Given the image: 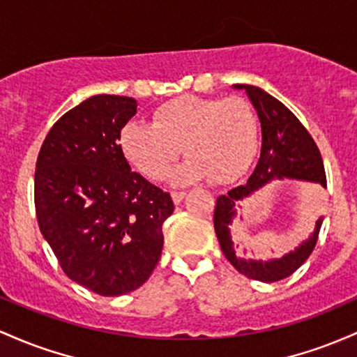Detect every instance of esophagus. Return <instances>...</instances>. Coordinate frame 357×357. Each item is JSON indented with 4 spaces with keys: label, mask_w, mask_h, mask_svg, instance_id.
I'll use <instances>...</instances> for the list:
<instances>
[{
    "label": "esophagus",
    "mask_w": 357,
    "mask_h": 357,
    "mask_svg": "<svg viewBox=\"0 0 357 357\" xmlns=\"http://www.w3.org/2000/svg\"><path fill=\"white\" fill-rule=\"evenodd\" d=\"M185 197V192H172V200H174V204H180Z\"/></svg>",
    "instance_id": "1"
}]
</instances>
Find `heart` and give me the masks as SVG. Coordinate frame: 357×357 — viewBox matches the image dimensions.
<instances>
[{"label": "heart", "instance_id": "1", "mask_svg": "<svg viewBox=\"0 0 357 357\" xmlns=\"http://www.w3.org/2000/svg\"><path fill=\"white\" fill-rule=\"evenodd\" d=\"M119 145L128 162L150 180L165 178L183 146L189 158L175 170V183L209 177L226 183L253 162L258 118L241 98L180 96L155 109L151 125L126 123Z\"/></svg>", "mask_w": 357, "mask_h": 357}]
</instances>
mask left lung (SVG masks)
<instances>
[{"mask_svg":"<svg viewBox=\"0 0 357 357\" xmlns=\"http://www.w3.org/2000/svg\"><path fill=\"white\" fill-rule=\"evenodd\" d=\"M232 87L246 91L248 98L258 113L261 123V153L248 182L218 197L214 211L215 236L224 256L239 273L258 282H278L295 273L307 261L317 243L324 218H319V221L315 222L314 232L308 236V239L300 243L294 251L283 255L282 258L268 259V261L248 259L238 256L236 251L238 244H234L231 236L232 222L238 215V209H241V200L251 197L255 192L275 178L305 180L327 187L326 170L319 148L310 133L285 104L280 102L266 91L250 84H234Z\"/></svg>","mask_w":357,"mask_h":357,"instance_id":"8db88e82","label":"left lung"}]
</instances>
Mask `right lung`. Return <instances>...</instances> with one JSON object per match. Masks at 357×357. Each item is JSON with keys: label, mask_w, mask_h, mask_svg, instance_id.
<instances>
[{"label": "right lung", "mask_w": 357, "mask_h": 357, "mask_svg": "<svg viewBox=\"0 0 357 357\" xmlns=\"http://www.w3.org/2000/svg\"><path fill=\"white\" fill-rule=\"evenodd\" d=\"M136 99L98 94L52 126L37 158L40 231L70 280L119 297L150 278L163 248L170 194L131 172L119 145Z\"/></svg>", "instance_id": "obj_1"}]
</instances>
